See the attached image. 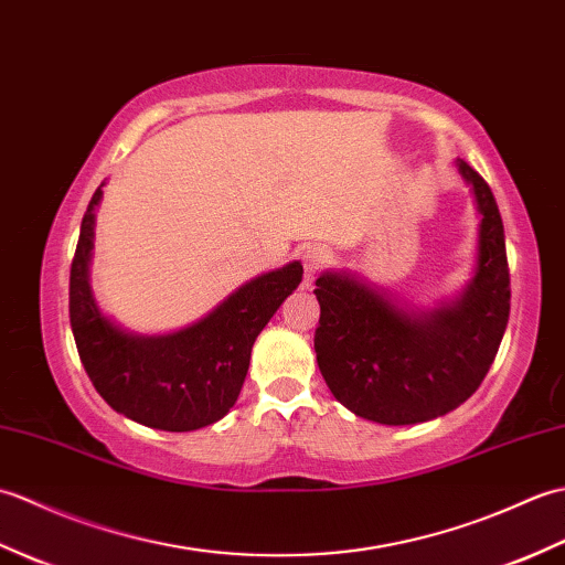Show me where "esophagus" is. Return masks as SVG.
Returning <instances> with one entry per match:
<instances>
[{
    "label": "esophagus",
    "mask_w": 565,
    "mask_h": 565,
    "mask_svg": "<svg viewBox=\"0 0 565 565\" xmlns=\"http://www.w3.org/2000/svg\"><path fill=\"white\" fill-rule=\"evenodd\" d=\"M301 262H303V269L308 274V279L313 274H318L322 267H328L330 264V252L326 247H318V245H310L301 252Z\"/></svg>",
    "instance_id": "1"
}]
</instances>
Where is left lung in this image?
<instances>
[{"mask_svg": "<svg viewBox=\"0 0 565 565\" xmlns=\"http://www.w3.org/2000/svg\"><path fill=\"white\" fill-rule=\"evenodd\" d=\"M459 172L481 211L478 267L459 301L413 316L347 274L316 281L320 374L344 407L381 425L447 415L481 386L510 318L505 227L493 191L471 164Z\"/></svg>", "mask_w": 565, "mask_h": 565, "instance_id": "obj_1", "label": "left lung"}]
</instances>
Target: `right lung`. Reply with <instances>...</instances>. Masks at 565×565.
<instances>
[{"label": "right lung", "instance_id": "1", "mask_svg": "<svg viewBox=\"0 0 565 565\" xmlns=\"http://www.w3.org/2000/svg\"><path fill=\"white\" fill-rule=\"evenodd\" d=\"M104 186V184H102ZM94 191L70 267V326L89 381L116 413L136 423L191 431L218 423L243 388L252 344L303 279L298 262L257 276L209 318L164 338H136L102 316L89 289Z\"/></svg>", "mask_w": 565, "mask_h": 565}]
</instances>
